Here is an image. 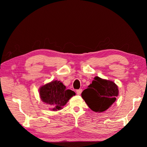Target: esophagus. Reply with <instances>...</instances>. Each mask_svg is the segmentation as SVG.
I'll return each instance as SVG.
<instances>
[{"label": "esophagus", "mask_w": 147, "mask_h": 147, "mask_svg": "<svg viewBox=\"0 0 147 147\" xmlns=\"http://www.w3.org/2000/svg\"><path fill=\"white\" fill-rule=\"evenodd\" d=\"M82 92V89H78L76 90V93L77 95H81V93Z\"/></svg>", "instance_id": "1"}]
</instances>
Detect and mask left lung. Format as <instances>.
Here are the masks:
<instances>
[{
	"mask_svg": "<svg viewBox=\"0 0 147 147\" xmlns=\"http://www.w3.org/2000/svg\"><path fill=\"white\" fill-rule=\"evenodd\" d=\"M118 93V87L113 82L96 76L82 96L93 111L102 112L115 101Z\"/></svg>",
	"mask_w": 147,
	"mask_h": 147,
	"instance_id": "obj_1",
	"label": "left lung"
}]
</instances>
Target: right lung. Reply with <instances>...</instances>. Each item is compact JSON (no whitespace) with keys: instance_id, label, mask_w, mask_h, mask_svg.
I'll use <instances>...</instances> for the list:
<instances>
[{"instance_id":"add662e5","label":"right lung","mask_w":147,"mask_h":147,"mask_svg":"<svg viewBox=\"0 0 147 147\" xmlns=\"http://www.w3.org/2000/svg\"><path fill=\"white\" fill-rule=\"evenodd\" d=\"M76 93L65 86L59 81H53L46 84L40 89V95L42 100L52 106V111L61 109L67 101Z\"/></svg>"}]
</instances>
